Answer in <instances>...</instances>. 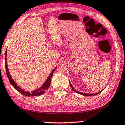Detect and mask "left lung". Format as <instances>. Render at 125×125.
<instances>
[{
  "instance_id": "left-lung-1",
  "label": "left lung",
  "mask_w": 125,
  "mask_h": 125,
  "mask_svg": "<svg viewBox=\"0 0 125 125\" xmlns=\"http://www.w3.org/2000/svg\"><path fill=\"white\" fill-rule=\"evenodd\" d=\"M69 83H70V87H72V89L73 90V91H74V92H76V93H78V94H81V95H84V96H93V95H97V94H98L99 93H100L101 92V91H103V90H101V91H99L98 93H95V94H87V93H82V92H79V91H77V90L74 89V87H73V86H72V85L71 83H70V82H69Z\"/></svg>"
}]
</instances>
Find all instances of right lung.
I'll return each mask as SVG.
<instances>
[{"label":"right lung","instance_id":"1","mask_svg":"<svg viewBox=\"0 0 125 125\" xmlns=\"http://www.w3.org/2000/svg\"><path fill=\"white\" fill-rule=\"evenodd\" d=\"M6 56H7V50L6 51L5 53V60H6V63H5V66H6V74L7 77H8L10 83V84L12 85L14 88L16 89L17 91H19L22 94V95L27 96V97H30V96H38V95H41L42 94H44L45 92L48 89L49 86H50V84H51V79H52V76H53V72H55V69H56L57 67H55V69H53L52 72L50 73V74L49 75L48 77L47 78V79L46 80L45 82L43 83V84L42 85L41 87H40V88H38V89L34 90V91H32L31 93H30L29 91H25V90L21 89L19 86H18L17 84L15 83L14 81V80L12 79L11 75L10 74L9 72V69H8V66H7V58H6Z\"/></svg>","mask_w":125,"mask_h":125}]
</instances>
